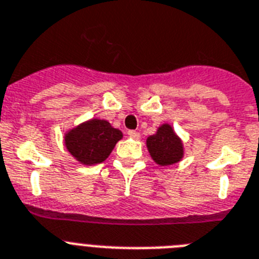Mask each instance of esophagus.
Returning <instances> with one entry per match:
<instances>
[{"mask_svg":"<svg viewBox=\"0 0 259 259\" xmlns=\"http://www.w3.org/2000/svg\"><path fill=\"white\" fill-rule=\"evenodd\" d=\"M127 136L134 138V140H140L141 134L138 133V132H136V130H129V132H127Z\"/></svg>","mask_w":259,"mask_h":259,"instance_id":"1","label":"esophagus"}]
</instances>
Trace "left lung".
Wrapping results in <instances>:
<instances>
[{"label":"left lung","instance_id":"obj_1","mask_svg":"<svg viewBox=\"0 0 259 259\" xmlns=\"http://www.w3.org/2000/svg\"><path fill=\"white\" fill-rule=\"evenodd\" d=\"M146 145L154 162L160 166H170L183 158V143L168 123L159 126L156 133L147 138Z\"/></svg>","mask_w":259,"mask_h":259}]
</instances>
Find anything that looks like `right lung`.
<instances>
[{
  "instance_id": "obj_1",
  "label": "right lung",
  "mask_w": 259,
  "mask_h": 259,
  "mask_svg": "<svg viewBox=\"0 0 259 259\" xmlns=\"http://www.w3.org/2000/svg\"><path fill=\"white\" fill-rule=\"evenodd\" d=\"M122 133L105 119L93 118L66 134V147L82 164H97L109 156Z\"/></svg>"
}]
</instances>
